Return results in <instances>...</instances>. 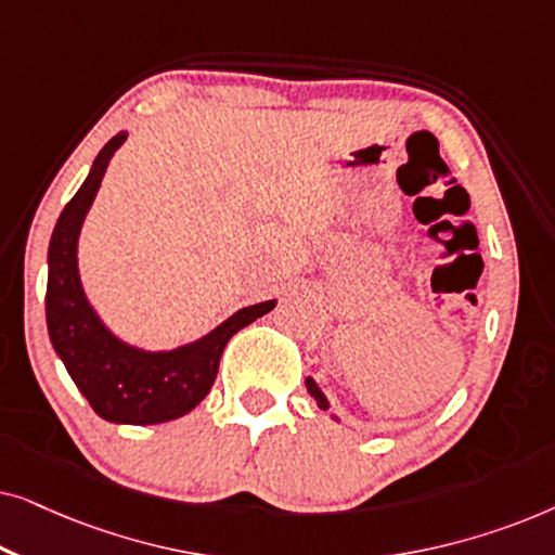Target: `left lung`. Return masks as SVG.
<instances>
[{
    "mask_svg": "<svg viewBox=\"0 0 555 555\" xmlns=\"http://www.w3.org/2000/svg\"><path fill=\"white\" fill-rule=\"evenodd\" d=\"M306 389H308V393H310V397H313V399H315V404H318V409H323V412H328V409H331V404H328V399H325V393L321 391V386H318V384H315V378H310V376H306ZM331 416H333V420H336V422H340L336 414H331Z\"/></svg>",
    "mask_w": 555,
    "mask_h": 555,
    "instance_id": "1",
    "label": "left lung"
}]
</instances>
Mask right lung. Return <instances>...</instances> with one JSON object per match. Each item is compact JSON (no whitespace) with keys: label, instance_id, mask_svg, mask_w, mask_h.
I'll list each match as a JSON object with an SVG mask.
<instances>
[{"label":"right lung","instance_id":"right-lung-1","mask_svg":"<svg viewBox=\"0 0 555 555\" xmlns=\"http://www.w3.org/2000/svg\"><path fill=\"white\" fill-rule=\"evenodd\" d=\"M126 139L128 131H120L105 143L52 230L44 313L52 348L93 412L105 422L143 427L192 412L215 384L227 340L270 313L278 300L240 308L202 338L166 351L128 344L103 323L82 291L78 242L105 169Z\"/></svg>","mask_w":555,"mask_h":555}]
</instances>
